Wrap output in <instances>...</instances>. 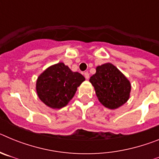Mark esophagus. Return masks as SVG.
<instances>
[{
  "instance_id": "34e87169",
  "label": "esophagus",
  "mask_w": 159,
  "mask_h": 159,
  "mask_svg": "<svg viewBox=\"0 0 159 159\" xmlns=\"http://www.w3.org/2000/svg\"><path fill=\"white\" fill-rule=\"evenodd\" d=\"M84 76H85V78H86L87 80H88V79H89V77H90L89 73H88V72H84Z\"/></svg>"
}]
</instances>
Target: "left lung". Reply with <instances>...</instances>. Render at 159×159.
I'll use <instances>...</instances> for the list:
<instances>
[{"label":"left lung","mask_w":159,"mask_h":159,"mask_svg":"<svg viewBox=\"0 0 159 159\" xmlns=\"http://www.w3.org/2000/svg\"><path fill=\"white\" fill-rule=\"evenodd\" d=\"M89 81L95 88L99 102L109 109L121 107L130 97V81L110 63L98 66Z\"/></svg>","instance_id":"left-lung-1"}]
</instances>
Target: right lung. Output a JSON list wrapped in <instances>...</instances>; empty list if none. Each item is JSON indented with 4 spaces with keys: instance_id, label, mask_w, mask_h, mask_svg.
Segmentation results:
<instances>
[{
    "instance_id": "add662e5",
    "label": "right lung",
    "mask_w": 159,
    "mask_h": 159,
    "mask_svg": "<svg viewBox=\"0 0 159 159\" xmlns=\"http://www.w3.org/2000/svg\"><path fill=\"white\" fill-rule=\"evenodd\" d=\"M80 73L74 72L64 63L49 67L36 81V92L40 100L52 108H62L68 103L82 82Z\"/></svg>"
}]
</instances>
